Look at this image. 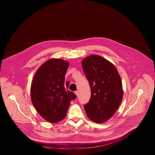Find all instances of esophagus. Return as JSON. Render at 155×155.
I'll return each instance as SVG.
<instances>
[{
    "label": "esophagus",
    "instance_id": "obj_1",
    "mask_svg": "<svg viewBox=\"0 0 155 155\" xmlns=\"http://www.w3.org/2000/svg\"><path fill=\"white\" fill-rule=\"evenodd\" d=\"M75 94H76V96H77V97H78V95H79V91H75Z\"/></svg>",
    "mask_w": 155,
    "mask_h": 155
}]
</instances>
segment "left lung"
<instances>
[{"instance_id":"8db88e82","label":"left lung","mask_w":155,"mask_h":155,"mask_svg":"<svg viewBox=\"0 0 155 155\" xmlns=\"http://www.w3.org/2000/svg\"><path fill=\"white\" fill-rule=\"evenodd\" d=\"M91 88V98L84 105L89 119L96 123L108 120L117 110L123 98L122 84L114 66L104 58L91 55L82 61Z\"/></svg>"}]
</instances>
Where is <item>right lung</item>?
I'll use <instances>...</instances> for the list:
<instances>
[{"mask_svg":"<svg viewBox=\"0 0 155 155\" xmlns=\"http://www.w3.org/2000/svg\"><path fill=\"white\" fill-rule=\"evenodd\" d=\"M68 62L61 59L48 60L36 71L31 85V102L39 114L51 123L65 118L70 101L76 94L64 83Z\"/></svg>","mask_w":155,"mask_h":155,"instance_id":"right-lung-1","label":"right lung"}]
</instances>
